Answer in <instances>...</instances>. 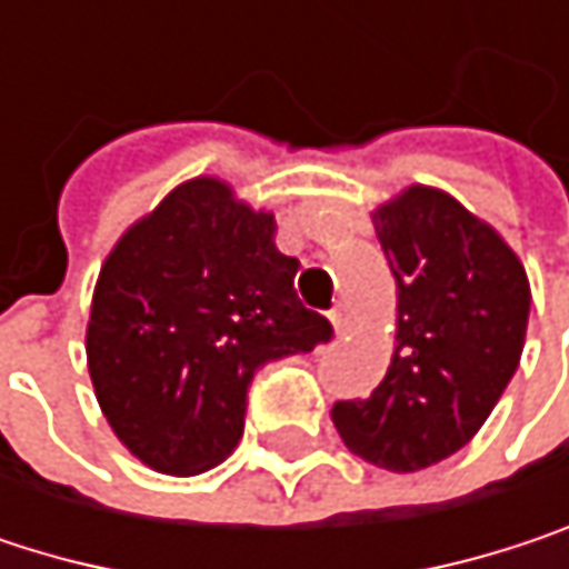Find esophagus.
I'll return each mask as SVG.
<instances>
[{"mask_svg":"<svg viewBox=\"0 0 569 569\" xmlns=\"http://www.w3.org/2000/svg\"><path fill=\"white\" fill-rule=\"evenodd\" d=\"M329 319H332V329H336V336H346V332L352 329V309H349L346 302H339V306L329 312Z\"/></svg>","mask_w":569,"mask_h":569,"instance_id":"esophagus-1","label":"esophagus"}]
</instances>
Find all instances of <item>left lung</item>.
<instances>
[{"label":"left lung","mask_w":569,"mask_h":569,"mask_svg":"<svg viewBox=\"0 0 569 569\" xmlns=\"http://www.w3.org/2000/svg\"><path fill=\"white\" fill-rule=\"evenodd\" d=\"M396 277V352L369 398L336 401L346 448L418 471L465 448L523 352L530 283L511 243L448 190L408 183L372 210Z\"/></svg>","instance_id":"1"}]
</instances>
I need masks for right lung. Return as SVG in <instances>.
Wrapping results in <instances>:
<instances>
[{
	"label": "right lung",
	"instance_id": "add662e5",
	"mask_svg": "<svg viewBox=\"0 0 569 569\" xmlns=\"http://www.w3.org/2000/svg\"><path fill=\"white\" fill-rule=\"evenodd\" d=\"M299 263L273 210L213 173L190 177L111 247L84 356L114 438L151 471L193 478L233 455L253 372L332 336L296 302Z\"/></svg>",
	"mask_w": 569,
	"mask_h": 569
}]
</instances>
